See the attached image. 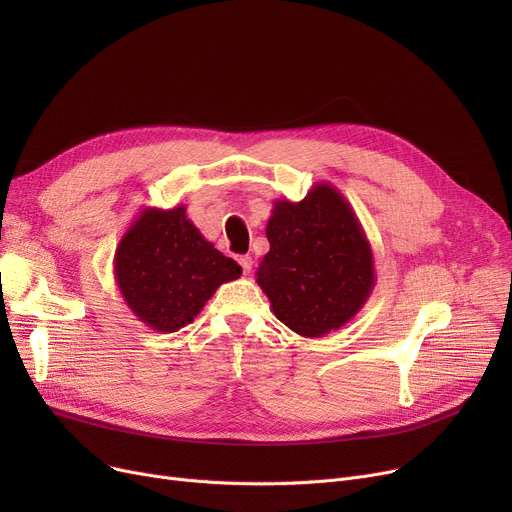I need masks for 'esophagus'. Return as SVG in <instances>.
Returning a JSON list of instances; mask_svg holds the SVG:
<instances>
[{"mask_svg":"<svg viewBox=\"0 0 512 512\" xmlns=\"http://www.w3.org/2000/svg\"><path fill=\"white\" fill-rule=\"evenodd\" d=\"M238 263H240V267H242V272H245V276H249V274H251V267H253V259H251L249 255H242V257L238 259Z\"/></svg>","mask_w":512,"mask_h":512,"instance_id":"34e87169","label":"esophagus"}]
</instances>
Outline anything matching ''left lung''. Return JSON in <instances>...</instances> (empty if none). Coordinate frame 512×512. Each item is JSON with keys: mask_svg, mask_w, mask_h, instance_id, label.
<instances>
[{"mask_svg": "<svg viewBox=\"0 0 512 512\" xmlns=\"http://www.w3.org/2000/svg\"><path fill=\"white\" fill-rule=\"evenodd\" d=\"M265 234L270 251L255 276L284 326L319 338L363 309L375 286L373 251L336 186L317 182L299 203L274 201Z\"/></svg>", "mask_w": 512, "mask_h": 512, "instance_id": "1", "label": "left lung"}]
</instances>
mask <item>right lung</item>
I'll return each instance as SVG.
<instances>
[{"mask_svg":"<svg viewBox=\"0 0 512 512\" xmlns=\"http://www.w3.org/2000/svg\"><path fill=\"white\" fill-rule=\"evenodd\" d=\"M242 267L188 220L186 207H145L120 238L114 278L124 303L155 332L172 334L201 313Z\"/></svg>","mask_w":512,"mask_h":512,"instance_id":"add662e5","label":"right lung"}]
</instances>
